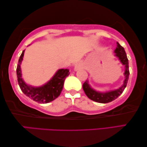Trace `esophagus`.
<instances>
[{
	"mask_svg": "<svg viewBox=\"0 0 147 147\" xmlns=\"http://www.w3.org/2000/svg\"><path fill=\"white\" fill-rule=\"evenodd\" d=\"M79 69H81V66H79V64H76L75 66V70H79Z\"/></svg>",
	"mask_w": 147,
	"mask_h": 147,
	"instance_id": "1",
	"label": "esophagus"
}]
</instances>
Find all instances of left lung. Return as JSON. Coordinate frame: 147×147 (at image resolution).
Wrapping results in <instances>:
<instances>
[{
    "mask_svg": "<svg viewBox=\"0 0 147 147\" xmlns=\"http://www.w3.org/2000/svg\"><path fill=\"white\" fill-rule=\"evenodd\" d=\"M114 52L115 53V56L119 58L121 63L125 66V71L124 74L125 76V80L124 81V83L122 86L117 90H111L106 92H100L91 88L89 84H88V81L86 80L83 85V90L85 94L87 96V97L90 98V100L94 101V102L102 103H106L112 102V101L117 99L123 92L124 90L127 85V83H128L129 71L128 59L127 58V55L126 54V52H125V50L124 47H122L117 42V47L115 49Z\"/></svg>",
    "mask_w": 147,
    "mask_h": 147,
    "instance_id": "left-lung-1",
    "label": "left lung"
}]
</instances>
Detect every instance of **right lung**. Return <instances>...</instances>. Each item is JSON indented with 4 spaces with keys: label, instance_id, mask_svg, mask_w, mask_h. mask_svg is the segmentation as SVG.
<instances>
[{
    "label": "right lung",
    "instance_id": "1",
    "mask_svg": "<svg viewBox=\"0 0 147 147\" xmlns=\"http://www.w3.org/2000/svg\"><path fill=\"white\" fill-rule=\"evenodd\" d=\"M23 51L19 57L18 64L17 66V77H18V84L21 90L25 94L33 100L35 102L40 103H47L56 99L61 94L63 88L64 82L66 77L69 76L68 69H60L58 70L54 76L45 83L44 85L39 87L26 85L22 79V74L20 68V64L23 61L24 55Z\"/></svg>",
    "mask_w": 147,
    "mask_h": 147
}]
</instances>
